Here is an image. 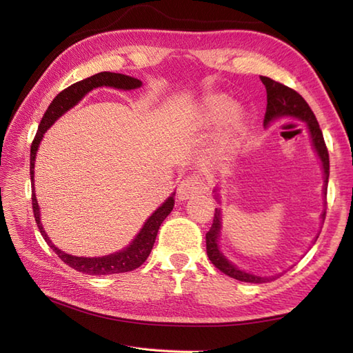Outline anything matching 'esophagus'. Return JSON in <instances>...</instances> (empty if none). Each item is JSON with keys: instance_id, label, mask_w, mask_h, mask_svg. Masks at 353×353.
I'll use <instances>...</instances> for the list:
<instances>
[{"instance_id": "esophagus-1", "label": "esophagus", "mask_w": 353, "mask_h": 353, "mask_svg": "<svg viewBox=\"0 0 353 353\" xmlns=\"http://www.w3.org/2000/svg\"><path fill=\"white\" fill-rule=\"evenodd\" d=\"M205 190V182L199 174H190L186 176L179 185V200L185 201L194 196H199L200 192Z\"/></svg>"}]
</instances>
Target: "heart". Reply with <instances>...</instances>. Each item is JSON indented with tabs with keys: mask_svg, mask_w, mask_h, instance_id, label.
<instances>
[{
	"mask_svg": "<svg viewBox=\"0 0 353 353\" xmlns=\"http://www.w3.org/2000/svg\"><path fill=\"white\" fill-rule=\"evenodd\" d=\"M229 109L228 101L223 99H209L205 101L203 108H201V123L205 125L214 124L216 121H220L223 115L226 114Z\"/></svg>",
	"mask_w": 353,
	"mask_h": 353,
	"instance_id": "heart-1",
	"label": "heart"
}]
</instances>
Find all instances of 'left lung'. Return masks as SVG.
I'll list each match as a JSON object with an SVG mask.
<instances>
[{
    "label": "left lung",
    "instance_id": "8db88e82",
    "mask_svg": "<svg viewBox=\"0 0 353 353\" xmlns=\"http://www.w3.org/2000/svg\"><path fill=\"white\" fill-rule=\"evenodd\" d=\"M261 81L265 85L267 89V110H265V117H264V127L268 129L277 119L282 118H296L299 121H303L306 129H308L310 133V139H311V145L316 152L320 165H321V171H323V188H321V194H323V201H325V208L320 214V220L321 223L325 221L326 216V192H327V179H329V154H327V148L323 139V133L320 130V125L316 119V115L312 114L311 108L308 106L302 95H299L296 91H292L291 88L285 86L282 83H277V81L268 79V77H262ZM215 194V200L219 201V205H221V199H220V186H215L214 190ZM223 214H221V208H215V214H214V221L212 226L209 229L206 234V252H208V258L212 264L223 272L224 274H228L230 277H234L236 281L241 282H250V283H264L268 281H273L276 277L282 276V273H277L273 276H261V274H254L247 272V270L239 268L235 262H232L226 254L223 253L221 247H220V234L223 229ZM319 234L314 238L312 244L317 241ZM285 273V272H283Z\"/></svg>",
    "mask_w": 353,
    "mask_h": 353
}]
</instances>
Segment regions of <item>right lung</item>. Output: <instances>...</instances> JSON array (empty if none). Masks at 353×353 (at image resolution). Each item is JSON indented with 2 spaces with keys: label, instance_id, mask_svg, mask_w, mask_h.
<instances>
[{
  "label": "right lung",
  "instance_id": "add662e5",
  "mask_svg": "<svg viewBox=\"0 0 353 353\" xmlns=\"http://www.w3.org/2000/svg\"><path fill=\"white\" fill-rule=\"evenodd\" d=\"M101 86H109V88H115V89H123V91H132V89H138L142 86V81L130 77V76H124V74H118V72H99L95 76L88 77L85 80H80L77 83H74L68 86L61 94L56 95V99L50 103V106L45 112L39 129H37V133L34 137V141L32 144V150H30V177H32V201H33V214L36 219V224L39 228L41 235L43 236L45 243L50 245V249L54 252L59 258H61L65 264H68L71 268L77 270V272L86 273V274H94V276H101V274H115V273H125V272H132V270L141 267L144 264L145 259L148 258L150 252L153 249L154 239L157 235V230H159V226L162 221L167 219L170 212L174 208V194L172 192L171 196L163 201V203L156 209V211L148 216L145 220L144 226L141 228V230L137 234V236L133 238V241L124 247V249L104 254V256H92V258H86V256H74V254H70L63 252L62 249H59L54 243L51 241L50 236L45 232L42 221H41V208L37 205V199H36V191H34V161H36V153L37 148H39L41 141L43 138L45 132H47L50 127L54 124L59 118H61L63 114H66L70 109H72L81 99L91 92L92 89L101 88Z\"/></svg>",
  "mask_w": 353,
  "mask_h": 353
}]
</instances>
